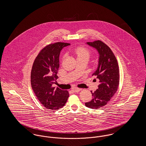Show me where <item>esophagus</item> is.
I'll list each match as a JSON object with an SVG mask.
<instances>
[{
  "instance_id": "esophagus-1",
  "label": "esophagus",
  "mask_w": 146,
  "mask_h": 146,
  "mask_svg": "<svg viewBox=\"0 0 146 146\" xmlns=\"http://www.w3.org/2000/svg\"><path fill=\"white\" fill-rule=\"evenodd\" d=\"M82 89H79V88H73L72 89V91L74 92H79Z\"/></svg>"
}]
</instances>
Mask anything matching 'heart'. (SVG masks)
I'll use <instances>...</instances> for the list:
<instances>
[{
    "mask_svg": "<svg viewBox=\"0 0 146 146\" xmlns=\"http://www.w3.org/2000/svg\"><path fill=\"white\" fill-rule=\"evenodd\" d=\"M74 54H76L77 58L87 57L89 58L90 56V51L83 47H78L75 49Z\"/></svg>",
    "mask_w": 146,
    "mask_h": 146,
    "instance_id": "heart-1",
    "label": "heart"
}]
</instances>
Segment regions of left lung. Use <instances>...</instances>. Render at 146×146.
Masks as SVG:
<instances>
[{
	"mask_svg": "<svg viewBox=\"0 0 146 146\" xmlns=\"http://www.w3.org/2000/svg\"><path fill=\"white\" fill-rule=\"evenodd\" d=\"M86 44L99 54L97 70L92 76H96L100 84L95 91H91L92 99L85 104L87 107L96 110L107 104L116 93L119 83V66L111 49L104 42L96 40Z\"/></svg>",
	"mask_w": 146,
	"mask_h": 146,
	"instance_id": "obj_1",
	"label": "left lung"
}]
</instances>
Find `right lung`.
<instances>
[{"instance_id": "obj_1", "label": "right lung", "mask_w": 146, "mask_h": 146, "mask_svg": "<svg viewBox=\"0 0 146 146\" xmlns=\"http://www.w3.org/2000/svg\"><path fill=\"white\" fill-rule=\"evenodd\" d=\"M69 43L57 42L42 49L36 56L31 70V86L36 97L45 108L57 110L66 104L69 93L52 87L58 78L59 57L62 49Z\"/></svg>"}]
</instances>
